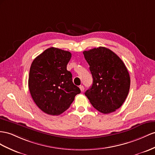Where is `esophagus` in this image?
<instances>
[{
  "label": "esophagus",
  "instance_id": "esophagus-1",
  "mask_svg": "<svg viewBox=\"0 0 155 155\" xmlns=\"http://www.w3.org/2000/svg\"><path fill=\"white\" fill-rule=\"evenodd\" d=\"M79 88H80V90H81V92H83V91H84V87L83 86H80Z\"/></svg>",
  "mask_w": 155,
  "mask_h": 155
}]
</instances>
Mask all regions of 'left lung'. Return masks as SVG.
Segmentation results:
<instances>
[{
	"label": "left lung",
	"mask_w": 155,
	"mask_h": 155,
	"mask_svg": "<svg viewBox=\"0 0 155 155\" xmlns=\"http://www.w3.org/2000/svg\"><path fill=\"white\" fill-rule=\"evenodd\" d=\"M83 54L93 78L92 86L85 96L100 113L115 111L125 101L130 90V78L125 64L105 47L84 51Z\"/></svg>",
	"instance_id": "1"
}]
</instances>
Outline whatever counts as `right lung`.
<instances>
[{
    "label": "right lung",
    "instance_id": "1",
    "mask_svg": "<svg viewBox=\"0 0 155 155\" xmlns=\"http://www.w3.org/2000/svg\"><path fill=\"white\" fill-rule=\"evenodd\" d=\"M71 54L51 47L35 58L29 75V89L33 101L43 112L59 115L68 109L81 90L67 70Z\"/></svg>",
    "mask_w": 155,
    "mask_h": 155
}]
</instances>
